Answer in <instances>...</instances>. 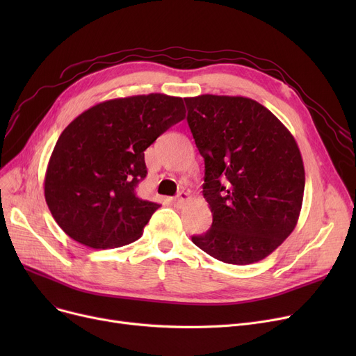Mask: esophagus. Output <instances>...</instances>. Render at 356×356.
<instances>
[{"mask_svg":"<svg viewBox=\"0 0 356 356\" xmlns=\"http://www.w3.org/2000/svg\"><path fill=\"white\" fill-rule=\"evenodd\" d=\"M191 200V195L188 192H180L175 199H173V204L176 208H183L186 203Z\"/></svg>","mask_w":356,"mask_h":356,"instance_id":"1","label":"esophagus"}]
</instances>
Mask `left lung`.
<instances>
[{
	"instance_id": "1",
	"label": "left lung",
	"mask_w": 356,
	"mask_h": 356,
	"mask_svg": "<svg viewBox=\"0 0 356 356\" xmlns=\"http://www.w3.org/2000/svg\"><path fill=\"white\" fill-rule=\"evenodd\" d=\"M184 102L213 218L193 244L227 264L258 263L283 244L300 216V149L283 122L251 98L207 93Z\"/></svg>"
}]
</instances>
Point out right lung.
<instances>
[{
  "mask_svg": "<svg viewBox=\"0 0 356 356\" xmlns=\"http://www.w3.org/2000/svg\"><path fill=\"white\" fill-rule=\"evenodd\" d=\"M183 99L148 93L104 101L60 134L44 176L47 207L66 235L95 250L137 241L159 203L137 197L144 152L184 120Z\"/></svg>",
  "mask_w": 356,
  "mask_h": 356,
  "instance_id": "right-lung-1",
  "label": "right lung"
}]
</instances>
